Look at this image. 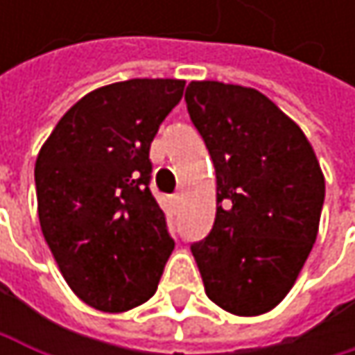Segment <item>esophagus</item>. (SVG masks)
Here are the masks:
<instances>
[{"label": "esophagus", "mask_w": 355, "mask_h": 355, "mask_svg": "<svg viewBox=\"0 0 355 355\" xmlns=\"http://www.w3.org/2000/svg\"><path fill=\"white\" fill-rule=\"evenodd\" d=\"M173 201H175V205H180V201H182V195H180V193H177V195L173 197Z\"/></svg>", "instance_id": "obj_1"}]
</instances>
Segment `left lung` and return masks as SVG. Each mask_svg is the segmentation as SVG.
I'll use <instances>...</instances> for the list:
<instances>
[{"mask_svg":"<svg viewBox=\"0 0 355 355\" xmlns=\"http://www.w3.org/2000/svg\"><path fill=\"white\" fill-rule=\"evenodd\" d=\"M184 101L216 168V222L191 245L205 294L239 317L269 313L319 234V160L302 129L254 88L191 82Z\"/></svg>","mask_w":355,"mask_h":355,"instance_id":"8db88e82","label":"left lung"}]
</instances>
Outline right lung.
<instances>
[{
  "mask_svg": "<svg viewBox=\"0 0 355 355\" xmlns=\"http://www.w3.org/2000/svg\"><path fill=\"white\" fill-rule=\"evenodd\" d=\"M184 80L135 78L69 108L35 164L38 222L67 286L88 306L148 302L175 248L150 191V144Z\"/></svg>",
  "mask_w": 355,
  "mask_h": 355,
  "instance_id": "add662e5",
  "label": "right lung"
}]
</instances>
